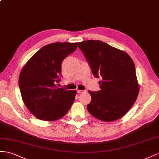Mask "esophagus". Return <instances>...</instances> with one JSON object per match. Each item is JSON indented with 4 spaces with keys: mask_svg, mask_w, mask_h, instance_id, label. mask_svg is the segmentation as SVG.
I'll return each instance as SVG.
<instances>
[{
    "mask_svg": "<svg viewBox=\"0 0 159 159\" xmlns=\"http://www.w3.org/2000/svg\"><path fill=\"white\" fill-rule=\"evenodd\" d=\"M76 92L78 93H82L84 92V90H79V89H77L76 90Z\"/></svg>",
    "mask_w": 159,
    "mask_h": 159,
    "instance_id": "esophagus-1",
    "label": "esophagus"
}]
</instances>
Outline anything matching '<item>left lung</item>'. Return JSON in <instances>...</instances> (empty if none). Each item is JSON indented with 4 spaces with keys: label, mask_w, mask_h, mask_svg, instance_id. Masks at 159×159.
Returning a JSON list of instances; mask_svg holds the SVG:
<instances>
[{
    "label": "left lung",
    "mask_w": 159,
    "mask_h": 159,
    "mask_svg": "<svg viewBox=\"0 0 159 159\" xmlns=\"http://www.w3.org/2000/svg\"><path fill=\"white\" fill-rule=\"evenodd\" d=\"M95 78H101L98 91L89 90L90 114L107 122L123 116L133 105L139 87L134 62L127 53L101 40L79 43Z\"/></svg>",
    "instance_id": "1"
}]
</instances>
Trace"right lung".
<instances>
[{"instance_id":"1","label":"right lung","mask_w":159,"mask_h":159,"mask_svg":"<svg viewBox=\"0 0 159 159\" xmlns=\"http://www.w3.org/2000/svg\"><path fill=\"white\" fill-rule=\"evenodd\" d=\"M78 43H54L44 46L22 69L19 84L25 105L40 120L53 121L64 116L73 103L76 90L58 88L61 65Z\"/></svg>"}]
</instances>
